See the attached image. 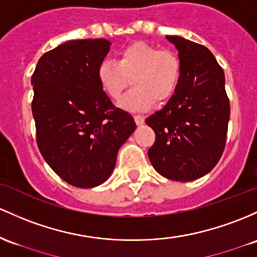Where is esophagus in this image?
I'll use <instances>...</instances> for the list:
<instances>
[{"label": "esophagus", "mask_w": 257, "mask_h": 257, "mask_svg": "<svg viewBox=\"0 0 257 257\" xmlns=\"http://www.w3.org/2000/svg\"><path fill=\"white\" fill-rule=\"evenodd\" d=\"M134 120L138 125H142V124L144 123V120H145V118H144V115H142V114H137V115H134Z\"/></svg>", "instance_id": "1"}]
</instances>
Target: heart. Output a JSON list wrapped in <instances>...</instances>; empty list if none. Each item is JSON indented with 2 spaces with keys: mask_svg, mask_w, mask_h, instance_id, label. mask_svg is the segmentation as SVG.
I'll return each instance as SVG.
<instances>
[{
  "mask_svg": "<svg viewBox=\"0 0 257 257\" xmlns=\"http://www.w3.org/2000/svg\"><path fill=\"white\" fill-rule=\"evenodd\" d=\"M182 66L177 53L159 50L144 41H134L120 49L115 61L98 64L97 78L112 100H119L132 79L133 89L120 101L128 111H146L155 100L162 103L173 96L178 87Z\"/></svg>",
  "mask_w": 257,
  "mask_h": 257,
  "instance_id": "b5f03b06",
  "label": "heart"
}]
</instances>
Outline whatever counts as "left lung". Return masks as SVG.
Here are the masks:
<instances>
[{
	"mask_svg": "<svg viewBox=\"0 0 257 257\" xmlns=\"http://www.w3.org/2000/svg\"><path fill=\"white\" fill-rule=\"evenodd\" d=\"M166 38L178 50L182 74L167 105L146 118L156 135L148 155L161 176L190 182L207 174L223 154L229 98L223 69L207 47L180 36Z\"/></svg>",
	"mask_w": 257,
	"mask_h": 257,
	"instance_id": "1",
	"label": "left lung"
}]
</instances>
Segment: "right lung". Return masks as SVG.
<instances>
[{
  "mask_svg": "<svg viewBox=\"0 0 257 257\" xmlns=\"http://www.w3.org/2000/svg\"><path fill=\"white\" fill-rule=\"evenodd\" d=\"M111 42L72 40L44 53L32 75L36 143L64 182L94 188L111 176L118 150L135 131L100 85L98 64Z\"/></svg>",
  "mask_w": 257,
  "mask_h": 257,
  "instance_id": "obj_1",
  "label": "right lung"
}]
</instances>
